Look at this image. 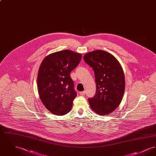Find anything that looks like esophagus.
I'll return each instance as SVG.
<instances>
[{"label":"esophagus","instance_id":"34e87169","mask_svg":"<svg viewBox=\"0 0 156 156\" xmlns=\"http://www.w3.org/2000/svg\"><path fill=\"white\" fill-rule=\"evenodd\" d=\"M80 94L82 95V96H83L85 95V91H82V92H80Z\"/></svg>","mask_w":156,"mask_h":156}]
</instances>
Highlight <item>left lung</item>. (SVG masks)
I'll return each instance as SVG.
<instances>
[{
    "mask_svg": "<svg viewBox=\"0 0 156 156\" xmlns=\"http://www.w3.org/2000/svg\"><path fill=\"white\" fill-rule=\"evenodd\" d=\"M83 60L92 68L97 85L95 97L88 99L90 106L98 115H108L123 97L125 80L122 66L111 54L99 50L86 54Z\"/></svg>",
    "mask_w": 156,
    "mask_h": 156,
    "instance_id": "obj_1",
    "label": "left lung"
}]
</instances>
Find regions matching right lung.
<instances>
[{
    "label": "right lung",
    "mask_w": 156,
    "mask_h": 156,
    "mask_svg": "<svg viewBox=\"0 0 156 156\" xmlns=\"http://www.w3.org/2000/svg\"><path fill=\"white\" fill-rule=\"evenodd\" d=\"M81 58V54L64 50L49 54L40 66L37 76L40 98L54 115H64L71 110L76 92L70 73Z\"/></svg>",
    "instance_id": "obj_1"
}]
</instances>
